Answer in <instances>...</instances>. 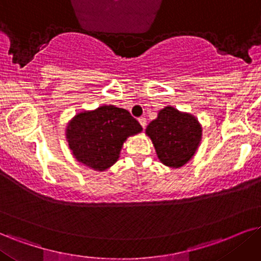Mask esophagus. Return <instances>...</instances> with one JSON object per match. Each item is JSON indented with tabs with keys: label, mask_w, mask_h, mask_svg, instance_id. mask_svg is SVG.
Returning <instances> with one entry per match:
<instances>
[{
	"label": "esophagus",
	"mask_w": 261,
	"mask_h": 261,
	"mask_svg": "<svg viewBox=\"0 0 261 261\" xmlns=\"http://www.w3.org/2000/svg\"><path fill=\"white\" fill-rule=\"evenodd\" d=\"M138 121H139L141 127H143V128L146 127V118L145 117H139V118H138Z\"/></svg>",
	"instance_id": "obj_1"
}]
</instances>
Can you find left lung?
<instances>
[{"label":"left lung","instance_id":"left-lung-1","mask_svg":"<svg viewBox=\"0 0 261 261\" xmlns=\"http://www.w3.org/2000/svg\"><path fill=\"white\" fill-rule=\"evenodd\" d=\"M146 136L155 146L157 157L170 168H180L194 157L202 139V127L188 112L166 106L147 124Z\"/></svg>","mask_w":261,"mask_h":261}]
</instances>
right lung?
<instances>
[{
    "label": "right lung",
    "instance_id": "1",
    "mask_svg": "<svg viewBox=\"0 0 261 261\" xmlns=\"http://www.w3.org/2000/svg\"><path fill=\"white\" fill-rule=\"evenodd\" d=\"M143 130L124 109L102 105L75 115L66 125V141L72 156L88 168L106 170L117 162L128 137Z\"/></svg>",
    "mask_w": 261,
    "mask_h": 261
}]
</instances>
